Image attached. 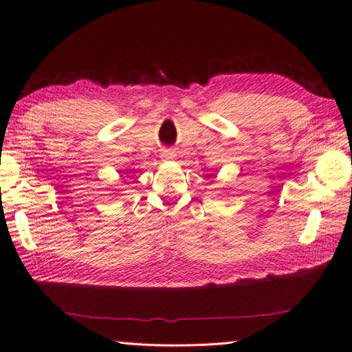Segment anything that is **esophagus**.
<instances>
[{
    "mask_svg": "<svg viewBox=\"0 0 352 352\" xmlns=\"http://www.w3.org/2000/svg\"><path fill=\"white\" fill-rule=\"evenodd\" d=\"M161 157L164 161H168V160H173L175 155H173V152H171V150H164V152L161 153Z\"/></svg>",
    "mask_w": 352,
    "mask_h": 352,
    "instance_id": "34e87169",
    "label": "esophagus"
}]
</instances>
